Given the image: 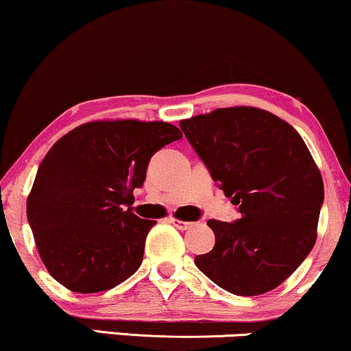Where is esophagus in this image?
<instances>
[{
	"mask_svg": "<svg viewBox=\"0 0 351 351\" xmlns=\"http://www.w3.org/2000/svg\"><path fill=\"white\" fill-rule=\"evenodd\" d=\"M170 223L173 224V226L181 229V231H186V229L193 226V223H189V221H180V219H176V217H170Z\"/></svg>",
	"mask_w": 351,
	"mask_h": 351,
	"instance_id": "obj_1",
	"label": "esophagus"
}]
</instances>
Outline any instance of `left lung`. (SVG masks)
<instances>
[{
  "label": "left lung",
  "instance_id": "obj_1",
  "mask_svg": "<svg viewBox=\"0 0 351 351\" xmlns=\"http://www.w3.org/2000/svg\"><path fill=\"white\" fill-rule=\"evenodd\" d=\"M211 178L239 209L209 219L213 251L196 267L236 295H261L304 263L317 239L324 180L292 125L256 107L217 108L180 122Z\"/></svg>",
  "mask_w": 351,
  "mask_h": 351
}]
</instances>
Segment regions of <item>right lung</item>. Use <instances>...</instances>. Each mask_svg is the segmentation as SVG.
<instances>
[{"mask_svg":"<svg viewBox=\"0 0 351 351\" xmlns=\"http://www.w3.org/2000/svg\"><path fill=\"white\" fill-rule=\"evenodd\" d=\"M183 134L167 122L100 120L71 130L44 156L27 223L44 265L72 292L114 289L136 272L156 221L132 213L153 153Z\"/></svg>","mask_w":351,"mask_h":351,"instance_id":"obj_1","label":"right lung"}]
</instances>
